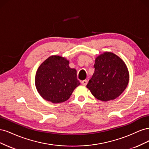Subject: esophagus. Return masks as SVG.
<instances>
[{
	"label": "esophagus",
	"mask_w": 149,
	"mask_h": 149,
	"mask_svg": "<svg viewBox=\"0 0 149 149\" xmlns=\"http://www.w3.org/2000/svg\"><path fill=\"white\" fill-rule=\"evenodd\" d=\"M87 83H88V81L86 80V79H85V80H83V81H81V84H83V85H84V86H86L87 84Z\"/></svg>",
	"instance_id": "obj_1"
}]
</instances>
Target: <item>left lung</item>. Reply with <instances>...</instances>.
<instances>
[{
    "label": "left lung",
    "mask_w": 149,
    "mask_h": 149,
    "mask_svg": "<svg viewBox=\"0 0 149 149\" xmlns=\"http://www.w3.org/2000/svg\"><path fill=\"white\" fill-rule=\"evenodd\" d=\"M94 72L86 86L93 95L102 101L119 96L128 84L127 66L118 56L105 52L98 56L94 65Z\"/></svg>",
    "instance_id": "obj_1"
}]
</instances>
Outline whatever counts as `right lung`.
<instances>
[{"label": "right lung", "mask_w": 149, "mask_h": 149, "mask_svg": "<svg viewBox=\"0 0 149 149\" xmlns=\"http://www.w3.org/2000/svg\"><path fill=\"white\" fill-rule=\"evenodd\" d=\"M76 70L69 66L65 58L53 55L45 60L35 75V86L44 100L60 103L68 100L80 84Z\"/></svg>", "instance_id": "obj_1"}]
</instances>
